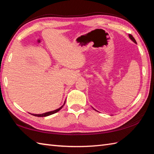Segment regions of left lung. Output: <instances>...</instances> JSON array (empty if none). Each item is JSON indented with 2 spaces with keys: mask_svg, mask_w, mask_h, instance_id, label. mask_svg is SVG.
Wrapping results in <instances>:
<instances>
[{
  "mask_svg": "<svg viewBox=\"0 0 154 154\" xmlns=\"http://www.w3.org/2000/svg\"><path fill=\"white\" fill-rule=\"evenodd\" d=\"M129 38H130V39H131V40H132V41H133L134 42V43H135V44H137V43H136V41L135 40V39H134V37L132 36V35L131 34H129Z\"/></svg>",
  "mask_w": 154,
  "mask_h": 154,
  "instance_id": "8db88e82",
  "label": "left lung"
}]
</instances>
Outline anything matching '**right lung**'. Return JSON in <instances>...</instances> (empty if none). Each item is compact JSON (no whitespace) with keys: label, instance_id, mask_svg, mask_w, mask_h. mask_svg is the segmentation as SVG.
I'll list each match as a JSON object with an SVG mask.
<instances>
[{"label":"right lung","instance_id":"obj_1","mask_svg":"<svg viewBox=\"0 0 154 154\" xmlns=\"http://www.w3.org/2000/svg\"><path fill=\"white\" fill-rule=\"evenodd\" d=\"M65 103V102L64 103L63 105V106H61L60 108H59V109H56V110H55L50 111V112H45V113H43V114H32V115H33V116H38V117H44V116H50V115H51V114H53L56 113V112H58L59 110H60L62 109V107H63V106H64Z\"/></svg>","mask_w":154,"mask_h":154}]
</instances>
